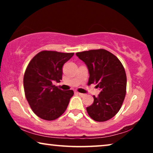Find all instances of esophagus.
Masks as SVG:
<instances>
[{
	"mask_svg": "<svg viewBox=\"0 0 153 153\" xmlns=\"http://www.w3.org/2000/svg\"><path fill=\"white\" fill-rule=\"evenodd\" d=\"M76 93L78 94L79 95H80V96H81V97H83V96H84L85 95L84 94H82V93H78V92H76Z\"/></svg>",
	"mask_w": 153,
	"mask_h": 153,
	"instance_id": "esophagus-1",
	"label": "esophagus"
}]
</instances>
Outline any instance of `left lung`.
Segmentation results:
<instances>
[{
    "label": "left lung",
    "mask_w": 153,
    "mask_h": 153,
    "mask_svg": "<svg viewBox=\"0 0 153 153\" xmlns=\"http://www.w3.org/2000/svg\"><path fill=\"white\" fill-rule=\"evenodd\" d=\"M86 65L90 74L88 85L94 83L101 92L86 108L89 116L97 122L112 118L119 111L126 94L127 76L118 58L105 49L76 53Z\"/></svg>",
    "instance_id": "1"
}]
</instances>
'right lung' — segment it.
Returning a JSON list of instances; mask_svg holds the SVG:
<instances>
[{
  "mask_svg": "<svg viewBox=\"0 0 153 153\" xmlns=\"http://www.w3.org/2000/svg\"><path fill=\"white\" fill-rule=\"evenodd\" d=\"M73 56L74 53L42 51L29 62L24 76L25 95L40 118L53 120L65 111L74 92L60 90L53 82H60L62 66Z\"/></svg>",
  "mask_w": 153,
  "mask_h": 153,
  "instance_id": "1",
  "label": "right lung"
}]
</instances>
